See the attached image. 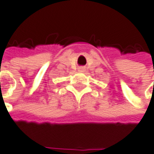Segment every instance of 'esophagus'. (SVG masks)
Masks as SVG:
<instances>
[{
  "label": "esophagus",
  "mask_w": 154,
  "mask_h": 154,
  "mask_svg": "<svg viewBox=\"0 0 154 154\" xmlns=\"http://www.w3.org/2000/svg\"><path fill=\"white\" fill-rule=\"evenodd\" d=\"M78 69H79L80 71H85V67H84V66H80V67L78 68Z\"/></svg>",
  "instance_id": "34e87169"
}]
</instances>
